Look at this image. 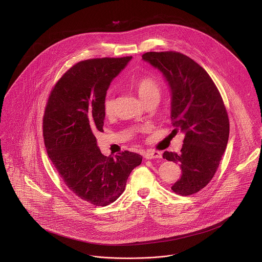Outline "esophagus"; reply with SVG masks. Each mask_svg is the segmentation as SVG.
Masks as SVG:
<instances>
[{
    "instance_id": "34e87169",
    "label": "esophagus",
    "mask_w": 262,
    "mask_h": 262,
    "mask_svg": "<svg viewBox=\"0 0 262 262\" xmlns=\"http://www.w3.org/2000/svg\"><path fill=\"white\" fill-rule=\"evenodd\" d=\"M161 153L159 151H155V150H147L144 153V157L146 159H154V158H161Z\"/></svg>"
}]
</instances>
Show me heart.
I'll use <instances>...</instances> for the list:
<instances>
[{
    "instance_id": "1",
    "label": "heart",
    "mask_w": 262,
    "mask_h": 262,
    "mask_svg": "<svg viewBox=\"0 0 262 262\" xmlns=\"http://www.w3.org/2000/svg\"><path fill=\"white\" fill-rule=\"evenodd\" d=\"M134 86L143 102L154 98L159 99L160 97L161 88L158 80H156L154 77H151V76L140 77L135 81ZM114 107H115V100H114L112 91H108L103 101L104 112L106 115H112L114 112Z\"/></svg>"
}]
</instances>
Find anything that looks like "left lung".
Here are the masks:
<instances>
[{
    "mask_svg": "<svg viewBox=\"0 0 262 262\" xmlns=\"http://www.w3.org/2000/svg\"><path fill=\"white\" fill-rule=\"evenodd\" d=\"M142 58L157 68L171 90L173 133H185L181 153L165 151L163 158L179 163L182 177L173 192L190 195L215 176L229 138V118L221 94L209 74L177 51L146 52Z\"/></svg>",
    "mask_w": 262,
    "mask_h": 262,
    "instance_id": "left-lung-1",
    "label": "left lung"
}]
</instances>
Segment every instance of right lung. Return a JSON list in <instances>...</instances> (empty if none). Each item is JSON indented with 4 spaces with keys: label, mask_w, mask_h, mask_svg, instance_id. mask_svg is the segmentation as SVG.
Masks as SVG:
<instances>
[{
    "label": "right lung",
    "mask_w": 262,
    "mask_h": 262,
    "mask_svg": "<svg viewBox=\"0 0 262 262\" xmlns=\"http://www.w3.org/2000/svg\"><path fill=\"white\" fill-rule=\"evenodd\" d=\"M132 56L93 58L73 66L52 88L43 115V138L53 166L79 199L105 207L124 191L142 156L122 151L105 156L95 133L103 132L104 97Z\"/></svg>",
    "instance_id": "1"
}]
</instances>
